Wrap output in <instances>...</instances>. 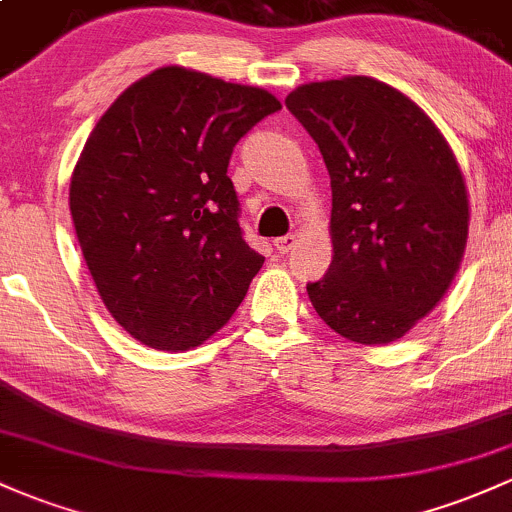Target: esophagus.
<instances>
[{"label":"esophagus","instance_id":"34e87169","mask_svg":"<svg viewBox=\"0 0 512 512\" xmlns=\"http://www.w3.org/2000/svg\"><path fill=\"white\" fill-rule=\"evenodd\" d=\"M295 244H298V234L280 236V239L273 241V246H276V251H280V254H288V251H293Z\"/></svg>","mask_w":512,"mask_h":512}]
</instances>
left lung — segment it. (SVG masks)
<instances>
[{"mask_svg":"<svg viewBox=\"0 0 512 512\" xmlns=\"http://www.w3.org/2000/svg\"><path fill=\"white\" fill-rule=\"evenodd\" d=\"M285 107L332 185V263L307 283L312 307L349 342H398L464 258L469 192L452 146L408 95L366 75L300 85Z\"/></svg>","mask_w":512,"mask_h":512,"instance_id":"obj_1","label":"left lung"}]
</instances>
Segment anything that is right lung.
<instances>
[{
  "instance_id": "1",
  "label": "right lung",
  "mask_w": 512,
  "mask_h": 512,
  "mask_svg": "<svg viewBox=\"0 0 512 512\" xmlns=\"http://www.w3.org/2000/svg\"><path fill=\"white\" fill-rule=\"evenodd\" d=\"M271 92L166 65L129 85L87 136L70 214L97 293L136 342L188 351L229 322L263 256L239 227L236 141Z\"/></svg>"
}]
</instances>
